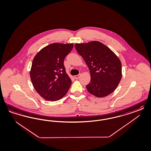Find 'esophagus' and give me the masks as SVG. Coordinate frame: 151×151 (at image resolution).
<instances>
[{"instance_id":"1","label":"esophagus","mask_w":151,"mask_h":151,"mask_svg":"<svg viewBox=\"0 0 151 151\" xmlns=\"http://www.w3.org/2000/svg\"><path fill=\"white\" fill-rule=\"evenodd\" d=\"M81 76V74H79L78 75L74 76V78H75V79H78V78L80 77Z\"/></svg>"}]
</instances>
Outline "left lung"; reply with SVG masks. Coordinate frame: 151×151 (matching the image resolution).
I'll return each instance as SVG.
<instances>
[{"label":"left lung","mask_w":151,"mask_h":151,"mask_svg":"<svg viewBox=\"0 0 151 151\" xmlns=\"http://www.w3.org/2000/svg\"><path fill=\"white\" fill-rule=\"evenodd\" d=\"M91 73V82L86 86L89 92L97 97L112 93L122 78L120 60L106 45L97 41L75 44Z\"/></svg>","instance_id":"1"}]
</instances>
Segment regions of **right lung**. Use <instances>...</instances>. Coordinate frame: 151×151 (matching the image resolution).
<instances>
[{"label": "right lung", "mask_w": 151, "mask_h": 151, "mask_svg": "<svg viewBox=\"0 0 151 151\" xmlns=\"http://www.w3.org/2000/svg\"><path fill=\"white\" fill-rule=\"evenodd\" d=\"M73 47L72 43H53L41 49L33 59L30 79L35 91L45 100L60 99L70 87L64 60Z\"/></svg>", "instance_id": "add662e5"}]
</instances>
